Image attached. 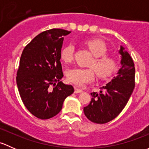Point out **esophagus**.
<instances>
[{
  "label": "esophagus",
  "instance_id": "esophagus-1",
  "mask_svg": "<svg viewBox=\"0 0 149 149\" xmlns=\"http://www.w3.org/2000/svg\"><path fill=\"white\" fill-rule=\"evenodd\" d=\"M74 92L76 93V94H79V93H81L82 91H83V90L81 89V88H79L78 87H74Z\"/></svg>",
  "mask_w": 149,
  "mask_h": 149
}]
</instances>
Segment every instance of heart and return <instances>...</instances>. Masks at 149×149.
Instances as JSON below:
<instances>
[{
	"instance_id": "heart-1",
	"label": "heart",
	"mask_w": 149,
	"mask_h": 149,
	"mask_svg": "<svg viewBox=\"0 0 149 149\" xmlns=\"http://www.w3.org/2000/svg\"><path fill=\"white\" fill-rule=\"evenodd\" d=\"M85 45L94 56V60L90 63L91 68H72L67 71L68 81L77 86H84L92 81L95 76V71L99 77L104 79L112 75L118 68L117 60L113 56L106 54L107 47L103 41L98 39H93L86 41ZM73 52L74 46L73 45L65 46L61 52V60L65 63H70L73 61Z\"/></svg>"
}]
</instances>
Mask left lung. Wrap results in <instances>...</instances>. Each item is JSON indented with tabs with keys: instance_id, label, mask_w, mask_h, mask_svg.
<instances>
[{
	"instance_id": "8db88e82",
	"label": "left lung",
	"mask_w": 149,
	"mask_h": 149,
	"mask_svg": "<svg viewBox=\"0 0 149 149\" xmlns=\"http://www.w3.org/2000/svg\"><path fill=\"white\" fill-rule=\"evenodd\" d=\"M121 65L117 76L102 87L100 93L92 96L84 112L90 121L104 124L115 119L127 104L135 87V66L133 59L125 48L120 46Z\"/></svg>"
}]
</instances>
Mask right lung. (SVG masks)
I'll return each instance as SVG.
<instances>
[{
  "label": "right lung",
  "mask_w": 149,
  "mask_h": 149,
  "mask_svg": "<svg viewBox=\"0 0 149 149\" xmlns=\"http://www.w3.org/2000/svg\"><path fill=\"white\" fill-rule=\"evenodd\" d=\"M70 33L61 29L47 30L22 52L16 74L18 89L26 109L40 119L58 115L65 99L74 91L71 85L60 81L63 76L60 61L63 37Z\"/></svg>",
  "instance_id": "obj_1"
}]
</instances>
